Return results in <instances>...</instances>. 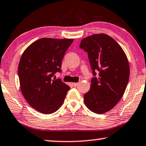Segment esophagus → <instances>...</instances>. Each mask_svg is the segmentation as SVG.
I'll list each match as a JSON object with an SVG mask.
<instances>
[{"instance_id": "1", "label": "esophagus", "mask_w": 146, "mask_h": 146, "mask_svg": "<svg viewBox=\"0 0 146 146\" xmlns=\"http://www.w3.org/2000/svg\"><path fill=\"white\" fill-rule=\"evenodd\" d=\"M71 84H72L73 86H77L78 84V82H72L71 83Z\"/></svg>"}]
</instances>
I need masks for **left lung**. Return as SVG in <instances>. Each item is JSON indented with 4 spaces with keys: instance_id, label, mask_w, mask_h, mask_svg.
Masks as SVG:
<instances>
[{
    "instance_id": "left-lung-1",
    "label": "left lung",
    "mask_w": 146,
    "mask_h": 146,
    "mask_svg": "<svg viewBox=\"0 0 146 146\" xmlns=\"http://www.w3.org/2000/svg\"><path fill=\"white\" fill-rule=\"evenodd\" d=\"M80 47L88 52L94 75L90 89L84 96L86 106L92 112L103 114L112 109L123 97L128 84V59L118 43L105 34L83 38Z\"/></svg>"
}]
</instances>
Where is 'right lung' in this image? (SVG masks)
<instances>
[{
	"instance_id": "1",
	"label": "right lung",
	"mask_w": 146,
	"mask_h": 146,
	"mask_svg": "<svg viewBox=\"0 0 146 146\" xmlns=\"http://www.w3.org/2000/svg\"><path fill=\"white\" fill-rule=\"evenodd\" d=\"M73 39L43 38L31 44L21 57L18 75L23 97L42 114L56 112L63 104L69 86L52 79L60 72L64 54Z\"/></svg>"
}]
</instances>
